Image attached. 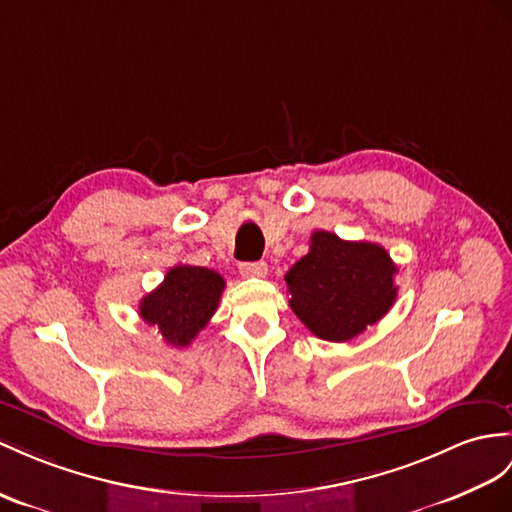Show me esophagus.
I'll use <instances>...</instances> for the list:
<instances>
[{
	"mask_svg": "<svg viewBox=\"0 0 512 512\" xmlns=\"http://www.w3.org/2000/svg\"><path fill=\"white\" fill-rule=\"evenodd\" d=\"M239 271L243 278H265L269 273L267 263H263V260H260V263H241Z\"/></svg>",
	"mask_w": 512,
	"mask_h": 512,
	"instance_id": "obj_1",
	"label": "esophagus"
}]
</instances>
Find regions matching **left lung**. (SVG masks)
<instances>
[{
	"instance_id": "8db88e82",
	"label": "left lung",
	"mask_w": 512,
	"mask_h": 512,
	"mask_svg": "<svg viewBox=\"0 0 512 512\" xmlns=\"http://www.w3.org/2000/svg\"><path fill=\"white\" fill-rule=\"evenodd\" d=\"M397 267L378 243L343 241L317 230L289 269V306L323 341L345 343L380 321L397 297Z\"/></svg>"
}]
</instances>
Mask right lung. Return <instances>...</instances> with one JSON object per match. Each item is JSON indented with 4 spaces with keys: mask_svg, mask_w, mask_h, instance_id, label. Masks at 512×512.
I'll return each mask as SVG.
<instances>
[{
    "mask_svg": "<svg viewBox=\"0 0 512 512\" xmlns=\"http://www.w3.org/2000/svg\"><path fill=\"white\" fill-rule=\"evenodd\" d=\"M226 282L217 271L193 265H176L165 280L139 304V315L156 326L169 345H189L215 315Z\"/></svg>",
    "mask_w": 512,
    "mask_h": 512,
    "instance_id": "1",
    "label": "right lung"
}]
</instances>
